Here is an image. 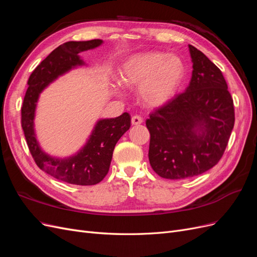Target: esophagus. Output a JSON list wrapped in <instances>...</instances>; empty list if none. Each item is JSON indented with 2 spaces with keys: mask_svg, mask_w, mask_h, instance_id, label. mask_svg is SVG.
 Segmentation results:
<instances>
[{
  "mask_svg": "<svg viewBox=\"0 0 257 257\" xmlns=\"http://www.w3.org/2000/svg\"><path fill=\"white\" fill-rule=\"evenodd\" d=\"M143 122H144V119L141 115L136 114L132 116V124H133V125H139V124H142Z\"/></svg>",
  "mask_w": 257,
  "mask_h": 257,
  "instance_id": "34e87169",
  "label": "esophagus"
}]
</instances>
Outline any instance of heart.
I'll return each mask as SVG.
<instances>
[{"label":"heart","mask_w":257,"mask_h":257,"mask_svg":"<svg viewBox=\"0 0 257 257\" xmlns=\"http://www.w3.org/2000/svg\"><path fill=\"white\" fill-rule=\"evenodd\" d=\"M183 62L176 56L147 52L132 56L119 69V81L126 87L142 84L141 97L149 106H161L172 98L184 77Z\"/></svg>","instance_id":"1"}]
</instances>
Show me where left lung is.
<instances>
[{"mask_svg":"<svg viewBox=\"0 0 257 257\" xmlns=\"http://www.w3.org/2000/svg\"><path fill=\"white\" fill-rule=\"evenodd\" d=\"M189 48L193 62L189 87L146 121L150 165L170 180L195 177L215 166L235 124L234 100L221 69L194 46Z\"/></svg>","mask_w":257,"mask_h":257,"instance_id":"left-lung-1","label":"left lung"}]
</instances>
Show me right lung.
I'll list each match as a JSON object with an SVG mask.
<instances>
[{"label":"right lung","instance_id":"1","mask_svg":"<svg viewBox=\"0 0 257 257\" xmlns=\"http://www.w3.org/2000/svg\"><path fill=\"white\" fill-rule=\"evenodd\" d=\"M102 43V40H92L60 45L30 75L21 106V126L36 165L58 180L71 184L93 185L103 180L109 170L115 144L131 126V115L124 112L118 118L98 121L79 153L67 160H58L44 153L36 142L33 128L36 102L46 85L72 67L83 64L79 52L95 48Z\"/></svg>","mask_w":257,"mask_h":257}]
</instances>
